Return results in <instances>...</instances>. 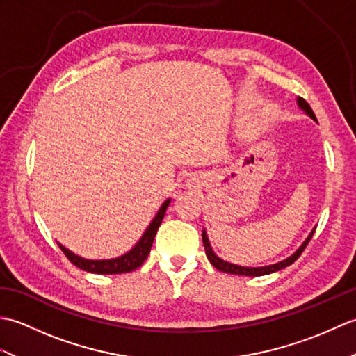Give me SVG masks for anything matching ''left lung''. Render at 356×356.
Listing matches in <instances>:
<instances>
[{
  "label": "left lung",
  "instance_id": "1",
  "mask_svg": "<svg viewBox=\"0 0 356 356\" xmlns=\"http://www.w3.org/2000/svg\"><path fill=\"white\" fill-rule=\"evenodd\" d=\"M297 104H298V107H300L301 110H303L309 118H311L312 120H315L316 124H318V120H316V118H315V115H314V111H312V108H311V105H309V104L303 99V97H297ZM315 228H316V226H315ZM315 228H314L311 232H309L307 238L303 241V243L300 245V248L297 249V251H295L293 254H291L289 257H287V259H284V260H282V261H278V263H274V264H268V266H259V268L240 266V264H234V263H229V261H226V260L220 259V257L216 255V252L213 251V248H211L208 234H207L205 229H203V232H202V240H203V246H205V252H207L208 260L211 261V264H213V266H214L216 269L222 270V272H226V274H234V275L260 277V275L272 274V272H277V270H280V269L289 266V264H292L295 260H297L298 257L301 255V252L305 251V248L307 246L309 240L312 238L314 232H315Z\"/></svg>",
  "mask_w": 356,
  "mask_h": 356
}]
</instances>
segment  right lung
<instances>
[{"label": "right lung", "mask_w": 356, "mask_h": 356, "mask_svg": "<svg viewBox=\"0 0 356 356\" xmlns=\"http://www.w3.org/2000/svg\"><path fill=\"white\" fill-rule=\"evenodd\" d=\"M171 199H166L162 207L159 208L157 214L154 216L153 220L148 225V228L145 232L142 234V237L138 240L130 251H127L125 254L116 257V259H107V260H88L81 257L78 254L72 252L70 249H67L61 243H58V246L63 249V252L65 254L67 259H69L74 266H78L82 270L92 272V274H104V275H110V274H127V272H131L134 269H138L142 266V263L147 260V257L151 251V246H153V241L156 237V232L161 226L165 211L170 207Z\"/></svg>", "instance_id": "add662e5"}]
</instances>
